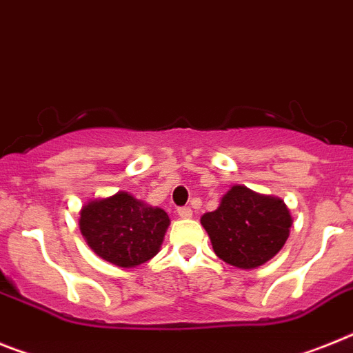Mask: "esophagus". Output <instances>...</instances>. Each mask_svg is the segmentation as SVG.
<instances>
[{
  "mask_svg": "<svg viewBox=\"0 0 353 353\" xmlns=\"http://www.w3.org/2000/svg\"><path fill=\"white\" fill-rule=\"evenodd\" d=\"M179 218H182V219L192 218L191 207H180V209H179Z\"/></svg>",
  "mask_w": 353,
  "mask_h": 353,
  "instance_id": "34e87169",
  "label": "esophagus"
}]
</instances>
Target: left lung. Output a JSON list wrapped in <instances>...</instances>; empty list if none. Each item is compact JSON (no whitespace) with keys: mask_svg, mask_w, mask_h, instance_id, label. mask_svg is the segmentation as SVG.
<instances>
[{"mask_svg":"<svg viewBox=\"0 0 353 353\" xmlns=\"http://www.w3.org/2000/svg\"><path fill=\"white\" fill-rule=\"evenodd\" d=\"M214 254L230 266L255 270L279 254L291 232L293 216L284 200L232 185L219 207L201 216Z\"/></svg>","mask_w":353,"mask_h":353,"instance_id":"8db88e82","label":"left lung"}]
</instances>
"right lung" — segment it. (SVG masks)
<instances>
[{
    "label": "right lung",
    "instance_id": "right-lung-1",
    "mask_svg": "<svg viewBox=\"0 0 353 353\" xmlns=\"http://www.w3.org/2000/svg\"><path fill=\"white\" fill-rule=\"evenodd\" d=\"M80 232L98 257L119 268H135L155 257L170 216L125 191L89 200L80 210Z\"/></svg>",
    "mask_w": 353,
    "mask_h": 353
}]
</instances>
